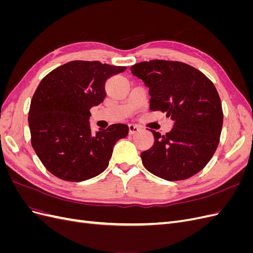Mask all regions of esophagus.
Wrapping results in <instances>:
<instances>
[{
    "label": "esophagus",
    "instance_id": "1",
    "mask_svg": "<svg viewBox=\"0 0 253 253\" xmlns=\"http://www.w3.org/2000/svg\"><path fill=\"white\" fill-rule=\"evenodd\" d=\"M139 131H140V127L138 126L128 125V132H129V134H131V135H133V134H135L137 132H139Z\"/></svg>",
    "mask_w": 253,
    "mask_h": 253
}]
</instances>
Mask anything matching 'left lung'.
I'll use <instances>...</instances> for the list:
<instances>
[{"mask_svg": "<svg viewBox=\"0 0 253 253\" xmlns=\"http://www.w3.org/2000/svg\"><path fill=\"white\" fill-rule=\"evenodd\" d=\"M129 70L149 87L150 110L173 120L166 135L151 129L154 143L140 155L145 169L169 181L187 179L203 170L217 148L223 127L214 84L196 68L177 61L152 60Z\"/></svg>", "mask_w": 253, "mask_h": 253, "instance_id": "left-lung-1", "label": "left lung"}]
</instances>
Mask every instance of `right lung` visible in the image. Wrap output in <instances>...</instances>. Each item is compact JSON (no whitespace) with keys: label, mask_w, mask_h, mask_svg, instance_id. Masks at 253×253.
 <instances>
[{"label":"right lung","mask_w":253,"mask_h":253,"mask_svg":"<svg viewBox=\"0 0 253 253\" xmlns=\"http://www.w3.org/2000/svg\"><path fill=\"white\" fill-rule=\"evenodd\" d=\"M126 66L99 61H71L45 76L30 102L32 144L46 169L67 181H82L102 173L113 148L128 126H110L91 132L89 110L106 95L105 82Z\"/></svg>","instance_id":"1"}]
</instances>
